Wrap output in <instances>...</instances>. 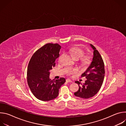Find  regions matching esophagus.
Segmentation results:
<instances>
[{
    "instance_id": "obj_1",
    "label": "esophagus",
    "mask_w": 126,
    "mask_h": 126,
    "mask_svg": "<svg viewBox=\"0 0 126 126\" xmlns=\"http://www.w3.org/2000/svg\"><path fill=\"white\" fill-rule=\"evenodd\" d=\"M66 82H68V83H69V82H72V81L70 79H67L66 80Z\"/></svg>"
}]
</instances>
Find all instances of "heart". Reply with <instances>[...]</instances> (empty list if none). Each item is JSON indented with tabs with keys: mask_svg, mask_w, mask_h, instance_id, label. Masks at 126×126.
I'll use <instances>...</instances> for the list:
<instances>
[{
	"mask_svg": "<svg viewBox=\"0 0 126 126\" xmlns=\"http://www.w3.org/2000/svg\"><path fill=\"white\" fill-rule=\"evenodd\" d=\"M69 51L70 53L71 54V55H72L73 57L75 59H79L80 58L82 57L84 54V50L79 47H70L69 49ZM60 59V57L59 58V60ZM82 61L85 64H88L90 61V57L88 56H83V58H82ZM76 71H77V69H76L70 68L68 70L67 73L69 75H71L73 74L74 73H75Z\"/></svg>",
	"mask_w": 126,
	"mask_h": 126,
	"instance_id": "b5f03b06",
	"label": "heart"
}]
</instances>
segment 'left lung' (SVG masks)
I'll list each match as a JSON object with an SVG mask.
<instances>
[{
    "label": "left lung",
    "mask_w": 126,
    "mask_h": 126,
    "mask_svg": "<svg viewBox=\"0 0 126 126\" xmlns=\"http://www.w3.org/2000/svg\"><path fill=\"white\" fill-rule=\"evenodd\" d=\"M90 45L94 51L92 61L81 75L82 77H85L86 80L83 84L78 81L75 82L78 84L79 88L74 95L76 97L83 99L91 98L98 92L105 77V68L103 59L96 48L93 45Z\"/></svg>",
    "instance_id": "obj_1"
}]
</instances>
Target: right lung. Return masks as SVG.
I'll return each instance as SVG.
<instances>
[{
    "label": "right lung",
    "instance_id": "obj_1",
    "mask_svg": "<svg viewBox=\"0 0 126 126\" xmlns=\"http://www.w3.org/2000/svg\"><path fill=\"white\" fill-rule=\"evenodd\" d=\"M61 47L58 44H46L32 55L29 62L27 82L32 94L38 99L48 101L56 98L59 90L65 83L64 78L51 80L49 71L55 66Z\"/></svg>",
    "mask_w": 126,
    "mask_h": 126
}]
</instances>
